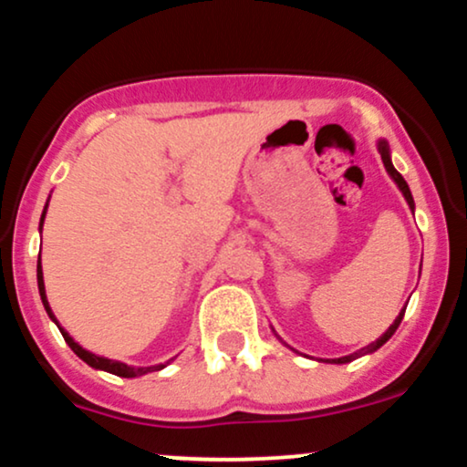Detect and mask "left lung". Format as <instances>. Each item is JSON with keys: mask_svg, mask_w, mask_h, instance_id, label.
Here are the masks:
<instances>
[{"mask_svg": "<svg viewBox=\"0 0 467 467\" xmlns=\"http://www.w3.org/2000/svg\"><path fill=\"white\" fill-rule=\"evenodd\" d=\"M378 151H379V155H382V162H384V169H387V173L390 175V180L395 182V184H398V189L401 191V195H404V200H406V203H409V208H410V213H415V200H412V192H410V189H409V184H406V180L401 178V175L398 173V169H395L393 166V160H390V147H389V142L384 140V138H379L378 140ZM404 312L406 309H401L400 312V316L398 318L393 320V325L389 327L387 331H384L382 336L378 337V340L375 342H371V345H367V347H362L360 351H356V353H349V356H342V358H334V360H327L329 364H347V362H351V360H356V358H360V356H367V353H373V351H378L379 347L384 345V342L389 340L390 336L395 334V331H398V327H400V323H401V318H404ZM275 331V329H272ZM276 336V334H275ZM278 337V336H276ZM278 340H281V337H278ZM283 342V340H281ZM283 345H285V342H283ZM289 349H292V347H289Z\"/></svg>", "mask_w": 467, "mask_h": 467, "instance_id": "1", "label": "left lung"}]
</instances>
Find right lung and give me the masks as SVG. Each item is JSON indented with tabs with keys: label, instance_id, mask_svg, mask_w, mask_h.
Returning a JSON list of instances; mask_svg holds the SVG:
<instances>
[{
	"label": "right lung",
	"instance_id": "obj_1",
	"mask_svg": "<svg viewBox=\"0 0 467 467\" xmlns=\"http://www.w3.org/2000/svg\"><path fill=\"white\" fill-rule=\"evenodd\" d=\"M46 213H47V203L44 208V213H41V222H39V233L44 230V222H46ZM36 285H39V296H41V303H44L47 316H50V320L58 327V331H61L63 337H66L67 347L72 349L77 356L83 360L85 364H89L92 368H99V371H107V373H114L118 378H138V375H144V373H151V371H160V368H164L166 364H153V367H130V364L120 362V360H109V358H103V356H96V353L83 349V347L78 345L77 340H74L72 336L67 334L66 329H63L61 325H58V320L55 318V314H52V307L50 303H47V296H46V285H44V270H41V254H39V264H36Z\"/></svg>",
	"mask_w": 467,
	"mask_h": 467
}]
</instances>
